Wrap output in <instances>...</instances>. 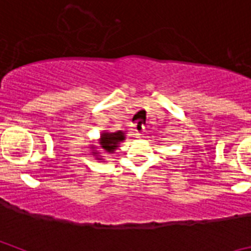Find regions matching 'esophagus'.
Instances as JSON below:
<instances>
[{
  "label": "esophagus",
  "mask_w": 251,
  "mask_h": 251,
  "mask_svg": "<svg viewBox=\"0 0 251 251\" xmlns=\"http://www.w3.org/2000/svg\"><path fill=\"white\" fill-rule=\"evenodd\" d=\"M134 133H136L137 137H142L145 134V127H143L142 124L137 123L136 126H134Z\"/></svg>",
  "instance_id": "obj_1"
}]
</instances>
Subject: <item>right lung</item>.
Here are the masks:
<instances>
[{"label": "right lung", "instance_id": "add662e5", "mask_svg": "<svg viewBox=\"0 0 251 251\" xmlns=\"http://www.w3.org/2000/svg\"><path fill=\"white\" fill-rule=\"evenodd\" d=\"M126 141V133L123 132H115V133H109V132H103L100 134V138L98 139V146L90 145L92 148V154L95 157V159L98 161H104V157L100 156L101 152L106 153V154H113L115 150H118L119 145L122 142ZM101 149V151H98V147Z\"/></svg>", "mask_w": 251, "mask_h": 251}]
</instances>
